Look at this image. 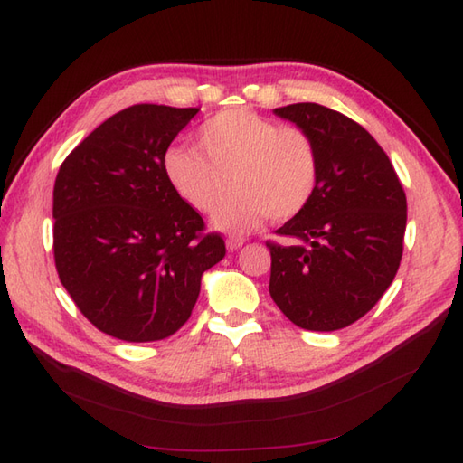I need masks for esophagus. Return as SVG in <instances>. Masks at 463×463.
Here are the masks:
<instances>
[{
    "mask_svg": "<svg viewBox=\"0 0 463 463\" xmlns=\"http://www.w3.org/2000/svg\"><path fill=\"white\" fill-rule=\"evenodd\" d=\"M244 244V239H239V237H231L229 241H226V249L229 250H239Z\"/></svg>",
    "mask_w": 463,
    "mask_h": 463,
    "instance_id": "1",
    "label": "esophagus"
}]
</instances>
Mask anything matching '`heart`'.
I'll return each mask as SVG.
<instances>
[{
    "instance_id": "1",
    "label": "heart",
    "mask_w": 463,
    "mask_h": 463,
    "mask_svg": "<svg viewBox=\"0 0 463 463\" xmlns=\"http://www.w3.org/2000/svg\"><path fill=\"white\" fill-rule=\"evenodd\" d=\"M196 145L199 149L166 151L163 169L175 193L201 213L214 211L231 184L239 186L213 216L222 231L247 232L269 214L272 221H290L318 191V146L298 127L229 109L203 123Z\"/></svg>"
}]
</instances>
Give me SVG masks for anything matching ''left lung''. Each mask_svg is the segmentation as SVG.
<instances>
[{
  "instance_id": "1",
  "label": "left lung",
  "mask_w": 463,
  "mask_h": 463,
  "mask_svg": "<svg viewBox=\"0 0 463 463\" xmlns=\"http://www.w3.org/2000/svg\"><path fill=\"white\" fill-rule=\"evenodd\" d=\"M317 141L320 183L312 203L269 241L270 297L304 330L346 328L394 280L406 232V193L376 139L318 103L274 109Z\"/></svg>"
}]
</instances>
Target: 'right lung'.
Segmentation results:
<instances>
[{
  "mask_svg": "<svg viewBox=\"0 0 463 463\" xmlns=\"http://www.w3.org/2000/svg\"><path fill=\"white\" fill-rule=\"evenodd\" d=\"M196 107L141 103L67 155L53 186L59 280L95 328L125 342L169 338L189 320L219 232L166 181L165 153Z\"/></svg>",
  "mask_w": 463,
  "mask_h": 463,
  "instance_id": "add662e5",
  "label": "right lung"
}]
</instances>
